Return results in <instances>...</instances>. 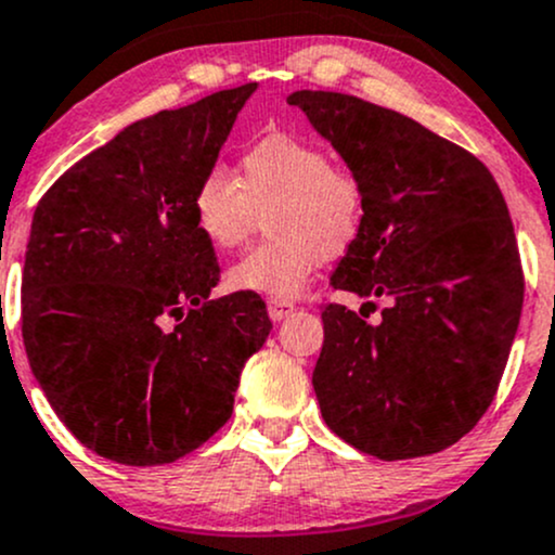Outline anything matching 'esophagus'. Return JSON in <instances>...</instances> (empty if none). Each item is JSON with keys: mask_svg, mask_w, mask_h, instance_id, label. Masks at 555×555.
<instances>
[{"mask_svg": "<svg viewBox=\"0 0 555 555\" xmlns=\"http://www.w3.org/2000/svg\"><path fill=\"white\" fill-rule=\"evenodd\" d=\"M295 313V306L287 300H268V315H271V321H284L287 315Z\"/></svg>", "mask_w": 555, "mask_h": 555, "instance_id": "34e87169", "label": "esophagus"}]
</instances>
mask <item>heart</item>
Returning <instances> with one entry per match:
<instances>
[{"instance_id": "b5f03b06", "label": "heart", "mask_w": 555, "mask_h": 555, "mask_svg": "<svg viewBox=\"0 0 555 555\" xmlns=\"http://www.w3.org/2000/svg\"><path fill=\"white\" fill-rule=\"evenodd\" d=\"M266 218V245L227 271V287L287 300L300 295L324 258H339L366 223V189L350 170L292 133L260 139L240 157L236 173L210 168L192 192V218L216 249H234Z\"/></svg>"}]
</instances>
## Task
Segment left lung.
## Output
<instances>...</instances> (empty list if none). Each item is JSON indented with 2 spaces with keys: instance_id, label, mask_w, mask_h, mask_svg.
Wrapping results in <instances>:
<instances>
[{
  "instance_id": "1",
  "label": "left lung",
  "mask_w": 555,
  "mask_h": 555,
  "mask_svg": "<svg viewBox=\"0 0 555 555\" xmlns=\"http://www.w3.org/2000/svg\"><path fill=\"white\" fill-rule=\"evenodd\" d=\"M287 102L366 189V223L332 287L387 297L374 324L345 306L321 313V416L376 459L440 453L492 403L519 328L525 279L501 189L477 157L395 109L310 89Z\"/></svg>"
}]
</instances>
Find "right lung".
<instances>
[{
	"label": "right lung",
	"mask_w": 555,
	"mask_h": 555,
	"mask_svg": "<svg viewBox=\"0 0 555 555\" xmlns=\"http://www.w3.org/2000/svg\"><path fill=\"white\" fill-rule=\"evenodd\" d=\"M255 89L126 126L34 210L23 266L30 371L76 440L115 464H170L210 440L273 326L258 295L210 300L216 253L192 218L194 186Z\"/></svg>",
	"instance_id": "add662e5"
}]
</instances>
